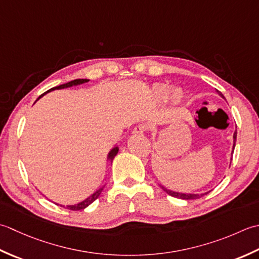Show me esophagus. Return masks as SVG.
Masks as SVG:
<instances>
[{
	"label": "esophagus",
	"mask_w": 259,
	"mask_h": 259,
	"mask_svg": "<svg viewBox=\"0 0 259 259\" xmlns=\"http://www.w3.org/2000/svg\"><path fill=\"white\" fill-rule=\"evenodd\" d=\"M145 131H146V126L144 124H140V125L135 126L133 132H132V134H133V135H141V134H143Z\"/></svg>",
	"instance_id": "34e87169"
}]
</instances>
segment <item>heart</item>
I'll list each match as a JSON object with an SVG mask.
<instances>
[{"instance_id": "obj_1", "label": "heart", "mask_w": 259, "mask_h": 259, "mask_svg": "<svg viewBox=\"0 0 259 259\" xmlns=\"http://www.w3.org/2000/svg\"><path fill=\"white\" fill-rule=\"evenodd\" d=\"M168 93L170 95H168ZM151 98L154 103H161L167 98L171 105L178 106L183 102L184 94L180 88H174L171 91V87L167 83H155L151 89Z\"/></svg>"}]
</instances>
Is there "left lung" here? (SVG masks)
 <instances>
[{
    "label": "left lung",
    "mask_w": 259,
    "mask_h": 259,
    "mask_svg": "<svg viewBox=\"0 0 259 259\" xmlns=\"http://www.w3.org/2000/svg\"><path fill=\"white\" fill-rule=\"evenodd\" d=\"M215 92H217V94L219 95L220 97L225 98L224 95L221 94L219 91H217V89H215ZM233 139H234V144H233V151H231V154H234V150H235V145H236V139H237V131H235V133H234ZM160 187L163 189V191H165L167 194H170V196H172V197H174V198L182 199V200H193V199H199V198H201V197L205 196V194H208V193L211 191V190H210V191L203 192V193H184V192H177V191H172V190L167 189V188H165V187H163L162 184H160Z\"/></svg>",
    "instance_id": "8db88e82"
}]
</instances>
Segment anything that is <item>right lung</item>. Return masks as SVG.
<instances>
[{
    "label": "right lung",
    "mask_w": 259,
    "mask_h": 259,
    "mask_svg": "<svg viewBox=\"0 0 259 259\" xmlns=\"http://www.w3.org/2000/svg\"><path fill=\"white\" fill-rule=\"evenodd\" d=\"M88 81H89V79H75V80L69 81V82H67V83H63V85H60V86H57V87L51 88V89H49V91L47 92V93L52 92V91H56V89H65V88H69V87H72V86H79V85H81V83H85V82H88ZM47 93L42 94L41 96H40L38 99H36V100H39L42 96H45V95H46ZM36 100H35V102H36ZM118 150H119L118 146H115V147H113L112 150L109 151L108 155H107V161H108V162H113L114 157H115L116 155H117ZM104 187H105V186L98 188V189L96 190V191H95L93 194H91V196H89L88 198H86L85 200H82V201H80V202H78V203H76V204H67L66 208L70 209V210H82V209L87 208L89 204L93 203V202L95 201V200H96V199L99 197V194L102 193ZM60 205H62V204H60ZM62 207H65V205H62Z\"/></svg>",
    "instance_id": "right-lung-1"
}]
</instances>
